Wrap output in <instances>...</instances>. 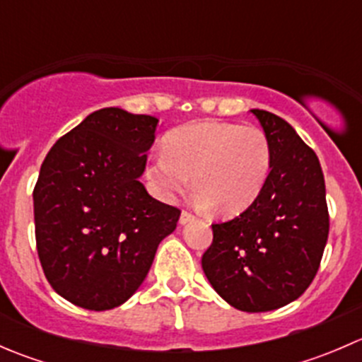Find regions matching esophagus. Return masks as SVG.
Returning <instances> with one entry per match:
<instances>
[{"label": "esophagus", "mask_w": 362, "mask_h": 362, "mask_svg": "<svg viewBox=\"0 0 362 362\" xmlns=\"http://www.w3.org/2000/svg\"><path fill=\"white\" fill-rule=\"evenodd\" d=\"M191 221H194V215H192V211H189V210L182 211V215H180V224L184 226V224H187V222H191Z\"/></svg>", "instance_id": "esophagus-1"}]
</instances>
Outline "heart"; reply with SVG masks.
Listing matches in <instances>:
<instances>
[{"instance_id": "b5f03b06", "label": "heart", "mask_w": 362, "mask_h": 362, "mask_svg": "<svg viewBox=\"0 0 362 362\" xmlns=\"http://www.w3.org/2000/svg\"><path fill=\"white\" fill-rule=\"evenodd\" d=\"M163 147L164 154L145 171L152 191L171 202L192 177L196 204L224 217L242 214L259 198L273 164L268 134L235 122L202 120L177 127Z\"/></svg>"}]
</instances>
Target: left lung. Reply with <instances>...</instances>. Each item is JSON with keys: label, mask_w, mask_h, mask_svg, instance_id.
Returning a JSON list of instances; mask_svg holds the SVG:
<instances>
[{"label": "left lung", "mask_w": 362, "mask_h": 362, "mask_svg": "<svg viewBox=\"0 0 362 362\" xmlns=\"http://www.w3.org/2000/svg\"><path fill=\"white\" fill-rule=\"evenodd\" d=\"M269 136L273 164L259 198L238 217L211 224L203 272L242 312L294 301L319 272L329 235L326 184L315 152L282 117L252 110Z\"/></svg>", "instance_id": "left-lung-1"}]
</instances>
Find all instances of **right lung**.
<instances>
[{"label":"right lung","instance_id":"add662e5","mask_svg":"<svg viewBox=\"0 0 362 362\" xmlns=\"http://www.w3.org/2000/svg\"><path fill=\"white\" fill-rule=\"evenodd\" d=\"M158 119L101 108L61 136L33 191L36 250L57 294L103 312L136 293L180 210L138 178Z\"/></svg>","mask_w":362,"mask_h":362}]
</instances>
